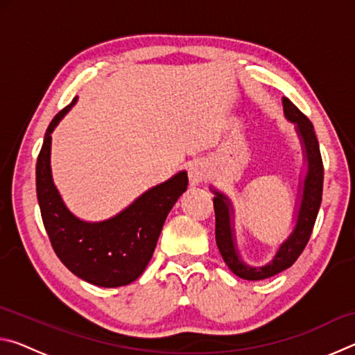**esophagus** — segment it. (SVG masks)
<instances>
[{
  "mask_svg": "<svg viewBox=\"0 0 355 355\" xmlns=\"http://www.w3.org/2000/svg\"><path fill=\"white\" fill-rule=\"evenodd\" d=\"M188 177H189V186L191 188H196V186L202 184L207 180V166L197 161V163L191 164L188 169Z\"/></svg>",
  "mask_w": 355,
  "mask_h": 355,
  "instance_id": "34e87169",
  "label": "esophagus"
}]
</instances>
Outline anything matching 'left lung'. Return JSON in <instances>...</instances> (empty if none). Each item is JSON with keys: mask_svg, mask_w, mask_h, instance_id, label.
<instances>
[{"mask_svg": "<svg viewBox=\"0 0 355 355\" xmlns=\"http://www.w3.org/2000/svg\"><path fill=\"white\" fill-rule=\"evenodd\" d=\"M284 114L288 122L296 125V133L302 146L305 161V173L300 178L299 197L294 209V227L290 235L282 243L272 260L263 266H250L245 263L238 252L235 238V211L232 200L216 188H209L214 194V214H216V244L230 271L244 280H263L285 271L297 260L307 245L311 230H313L318 211L322 199L324 169L315 128L310 120L294 106L290 100H282Z\"/></svg>", "mask_w": 355, "mask_h": 355, "instance_id": "8db88e82", "label": "left lung"}]
</instances>
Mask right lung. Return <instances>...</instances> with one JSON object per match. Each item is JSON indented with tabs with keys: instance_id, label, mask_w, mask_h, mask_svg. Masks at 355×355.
Masks as SVG:
<instances>
[{
	"instance_id": "obj_1",
	"label": "right lung",
	"mask_w": 355,
	"mask_h": 355,
	"mask_svg": "<svg viewBox=\"0 0 355 355\" xmlns=\"http://www.w3.org/2000/svg\"><path fill=\"white\" fill-rule=\"evenodd\" d=\"M78 97L48 125L35 166V188L42 220L59 260L89 284L117 288L130 285L146 271L167 214L188 186L182 171L147 189L122 211L100 222L83 220L70 211L53 182L51 133Z\"/></svg>"
}]
</instances>
